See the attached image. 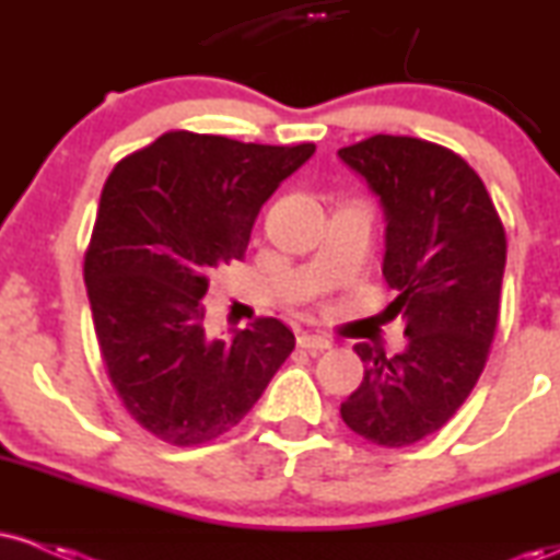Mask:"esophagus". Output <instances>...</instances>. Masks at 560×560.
<instances>
[{"mask_svg": "<svg viewBox=\"0 0 560 560\" xmlns=\"http://www.w3.org/2000/svg\"><path fill=\"white\" fill-rule=\"evenodd\" d=\"M298 345L307 352H324V350H329V347H331L329 339L318 337V334H300Z\"/></svg>", "mask_w": 560, "mask_h": 560, "instance_id": "obj_1", "label": "esophagus"}]
</instances>
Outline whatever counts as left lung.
<instances>
[{
  "mask_svg": "<svg viewBox=\"0 0 560 560\" xmlns=\"http://www.w3.org/2000/svg\"><path fill=\"white\" fill-rule=\"evenodd\" d=\"M387 218L384 279L405 324L402 352L355 345L361 387L342 421L382 447H408L453 419L485 371L498 329L505 229L485 184L447 147L413 137H376L342 147Z\"/></svg>",
  "mask_w": 560,
  "mask_h": 560,
  "instance_id": "1",
  "label": "left lung"
}]
</instances>
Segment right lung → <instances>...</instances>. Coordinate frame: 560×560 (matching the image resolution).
Wrapping results in <instances>:
<instances>
[{"mask_svg":"<svg viewBox=\"0 0 560 560\" xmlns=\"http://www.w3.org/2000/svg\"><path fill=\"white\" fill-rule=\"evenodd\" d=\"M316 152L168 131L115 165L83 255L96 342L131 419L176 447L234 429L294 350L279 318L205 331L210 273L242 260L262 202Z\"/></svg>","mask_w":560,"mask_h":560,"instance_id":"obj_1","label":"right lung"}]
</instances>
